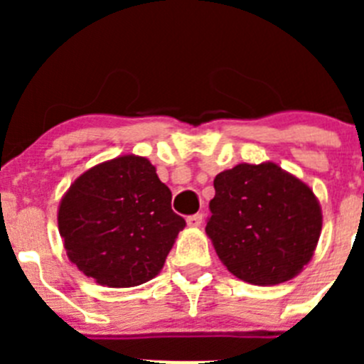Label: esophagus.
<instances>
[{
  "label": "esophagus",
  "mask_w": 364,
  "mask_h": 364,
  "mask_svg": "<svg viewBox=\"0 0 364 364\" xmlns=\"http://www.w3.org/2000/svg\"><path fill=\"white\" fill-rule=\"evenodd\" d=\"M202 215L197 213V215H191V217H188V226L189 228H198L202 224Z\"/></svg>",
  "instance_id": "34e87169"
}]
</instances>
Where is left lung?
Returning a JSON list of instances; mask_svg holds the SVG:
<instances>
[{
    "mask_svg": "<svg viewBox=\"0 0 364 364\" xmlns=\"http://www.w3.org/2000/svg\"><path fill=\"white\" fill-rule=\"evenodd\" d=\"M205 233L222 264L257 286L290 281L319 242L321 204L302 180L273 162L218 173Z\"/></svg>",
    "mask_w": 364,
    "mask_h": 364,
    "instance_id": "8db88e82",
    "label": "left lung"
}]
</instances>
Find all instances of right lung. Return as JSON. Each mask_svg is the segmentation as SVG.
<instances>
[{"mask_svg":"<svg viewBox=\"0 0 364 364\" xmlns=\"http://www.w3.org/2000/svg\"><path fill=\"white\" fill-rule=\"evenodd\" d=\"M186 220L144 156L124 154L87 169L58 208V230L73 264L109 288L151 281Z\"/></svg>","mask_w":364,"mask_h":364,"instance_id":"add662e5","label":"right lung"}]
</instances>
